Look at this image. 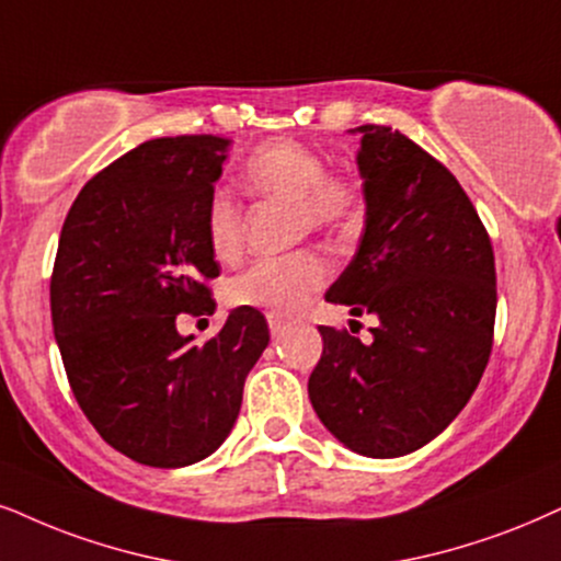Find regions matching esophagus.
Returning a JSON list of instances; mask_svg holds the SVG:
<instances>
[{
    "instance_id": "1",
    "label": "esophagus",
    "mask_w": 561,
    "mask_h": 561,
    "mask_svg": "<svg viewBox=\"0 0 561 561\" xmlns=\"http://www.w3.org/2000/svg\"><path fill=\"white\" fill-rule=\"evenodd\" d=\"M266 321H268V331H272L274 339H279L282 333H285V329H287V318H282L279 313H268Z\"/></svg>"
}]
</instances>
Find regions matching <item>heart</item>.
Returning a JSON list of instances; mask_svg holds the SVG:
<instances>
[{
	"instance_id": "b5f03b06",
	"label": "heart",
	"mask_w": 561,
	"mask_h": 561,
	"mask_svg": "<svg viewBox=\"0 0 561 561\" xmlns=\"http://www.w3.org/2000/svg\"><path fill=\"white\" fill-rule=\"evenodd\" d=\"M248 183L261 196L293 204L305 230H336L363 211V191L352 179L329 175L325 160L300 141H268L245 162ZM207 240L217 261L238 259L243 248L240 209L228 191H215L207 204ZM329 264L318 253L300 251L282 259H261L232 276L228 300L268 313H295L323 287Z\"/></svg>"
}]
</instances>
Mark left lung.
<instances>
[{
    "label": "left lung",
    "instance_id": "obj_1",
    "mask_svg": "<svg viewBox=\"0 0 561 561\" xmlns=\"http://www.w3.org/2000/svg\"><path fill=\"white\" fill-rule=\"evenodd\" d=\"M357 170L365 230L325 300L375 316L373 342L318 325L308 396L339 443L399 458L435 439L477 391L497 310L494 253L443 162L391 126L365 124Z\"/></svg>",
    "mask_w": 561,
    "mask_h": 561
}]
</instances>
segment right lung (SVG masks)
<instances>
[{
    "label": "right lung",
    "instance_id": "1",
    "mask_svg": "<svg viewBox=\"0 0 561 561\" xmlns=\"http://www.w3.org/2000/svg\"><path fill=\"white\" fill-rule=\"evenodd\" d=\"M230 145L196 134L126 152L84 183L56 251L54 336L75 399L111 448L154 469L225 443L268 344L266 318L243 305L202 346L175 325L217 308L207 204Z\"/></svg>",
    "mask_w": 561,
    "mask_h": 561
}]
</instances>
